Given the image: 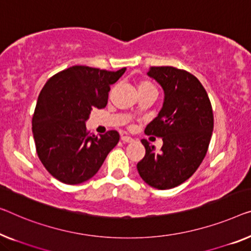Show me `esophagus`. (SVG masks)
Here are the masks:
<instances>
[{"label":"esophagus","instance_id":"esophagus-1","mask_svg":"<svg viewBox=\"0 0 251 251\" xmlns=\"http://www.w3.org/2000/svg\"><path fill=\"white\" fill-rule=\"evenodd\" d=\"M121 140L124 142V143H130V142H133L134 140L130 136H127V135H122L121 136Z\"/></svg>","mask_w":251,"mask_h":251}]
</instances>
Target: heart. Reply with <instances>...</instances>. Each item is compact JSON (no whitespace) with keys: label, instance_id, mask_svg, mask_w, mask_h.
Masks as SVG:
<instances>
[{"label":"heart","instance_id":"b5f03b06","mask_svg":"<svg viewBox=\"0 0 251 251\" xmlns=\"http://www.w3.org/2000/svg\"><path fill=\"white\" fill-rule=\"evenodd\" d=\"M151 88H154V87H153V85L148 81H141L140 83H138V91H142V90H145V89H151Z\"/></svg>","mask_w":251,"mask_h":251}]
</instances>
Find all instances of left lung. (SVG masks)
I'll use <instances>...</instances> for the list:
<instances>
[{
  "mask_svg": "<svg viewBox=\"0 0 251 251\" xmlns=\"http://www.w3.org/2000/svg\"><path fill=\"white\" fill-rule=\"evenodd\" d=\"M148 75L164 91L161 110L145 128L162 137L156 151L147 140L144 158L137 163L141 178L156 189H170L190 178L206 155L214 117L206 90L196 76L173 66H152Z\"/></svg>",
  "mask_w": 251,
  "mask_h": 251,
  "instance_id": "obj_1",
  "label": "left lung"
}]
</instances>
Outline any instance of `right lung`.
Listing matches in <instances>:
<instances>
[{"mask_svg": "<svg viewBox=\"0 0 251 251\" xmlns=\"http://www.w3.org/2000/svg\"><path fill=\"white\" fill-rule=\"evenodd\" d=\"M75 65L58 72L39 93L32 116L38 158L48 173L67 185L92 178L117 145V130L89 134L85 122L92 109L108 102L110 85L125 73Z\"/></svg>", "mask_w": 251, "mask_h": 251, "instance_id": "obj_1", "label": "right lung"}]
</instances>
